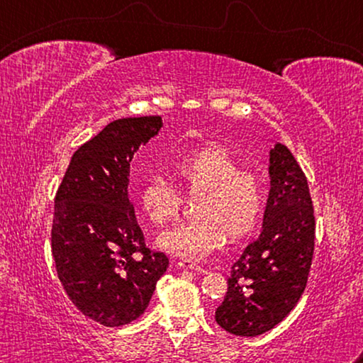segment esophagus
<instances>
[{"instance_id":"34e87169","label":"esophagus","mask_w":363,"mask_h":363,"mask_svg":"<svg viewBox=\"0 0 363 363\" xmlns=\"http://www.w3.org/2000/svg\"><path fill=\"white\" fill-rule=\"evenodd\" d=\"M177 266L182 269H192V270H199V272H205V269L201 267L200 264H196V261L190 259V257H184V259H179Z\"/></svg>"}]
</instances>
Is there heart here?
I'll list each match as a JSON object with an SVG mask.
<instances>
[{"label": "heart", "instance_id": "heart-1", "mask_svg": "<svg viewBox=\"0 0 363 363\" xmlns=\"http://www.w3.org/2000/svg\"><path fill=\"white\" fill-rule=\"evenodd\" d=\"M169 173L194 203V219L163 232L160 247L181 256H205L229 240L255 230L266 210L267 190L259 173L240 168L229 153L203 149L174 160ZM139 201L152 223L167 224L181 214L184 200L173 184L153 176L140 189Z\"/></svg>", "mask_w": 363, "mask_h": 363}]
</instances>
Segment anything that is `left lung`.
Here are the masks:
<instances>
[{
    "label": "left lung",
    "mask_w": 363,
    "mask_h": 363,
    "mask_svg": "<svg viewBox=\"0 0 363 363\" xmlns=\"http://www.w3.org/2000/svg\"><path fill=\"white\" fill-rule=\"evenodd\" d=\"M270 192L262 232L233 262L216 322L227 333L257 336L298 304L314 256L315 218L306 174L285 145L270 150Z\"/></svg>",
    "instance_id": "8db88e82"
}]
</instances>
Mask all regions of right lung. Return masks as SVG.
<instances>
[{
	"label": "right lung",
	"mask_w": 363,
	"mask_h": 363,
	"mask_svg": "<svg viewBox=\"0 0 363 363\" xmlns=\"http://www.w3.org/2000/svg\"><path fill=\"white\" fill-rule=\"evenodd\" d=\"M162 116L120 118L73 153L54 199L51 251L77 309L104 327L144 314L169 259L145 247L128 196L130 163Z\"/></svg>",
	"instance_id": "add662e5"
}]
</instances>
